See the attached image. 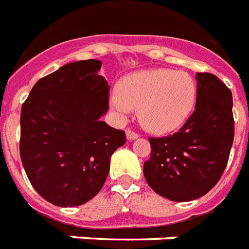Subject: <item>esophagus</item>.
<instances>
[{
  "label": "esophagus",
  "instance_id": "esophagus-1",
  "mask_svg": "<svg viewBox=\"0 0 249 249\" xmlns=\"http://www.w3.org/2000/svg\"><path fill=\"white\" fill-rule=\"evenodd\" d=\"M139 135L137 134V133H134L131 129H128V130H126V138H128V141H134V139H137Z\"/></svg>",
  "mask_w": 249,
  "mask_h": 249
}]
</instances>
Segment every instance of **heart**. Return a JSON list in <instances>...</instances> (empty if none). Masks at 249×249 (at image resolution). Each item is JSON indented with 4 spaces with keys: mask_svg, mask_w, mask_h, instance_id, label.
<instances>
[{
    "mask_svg": "<svg viewBox=\"0 0 249 249\" xmlns=\"http://www.w3.org/2000/svg\"><path fill=\"white\" fill-rule=\"evenodd\" d=\"M197 98L195 79L185 71L147 69L124 76L110 106L125 119L138 108L139 123L148 131L163 134L177 130L189 119Z\"/></svg>",
    "mask_w": 249,
    "mask_h": 249,
    "instance_id": "1",
    "label": "heart"
}]
</instances>
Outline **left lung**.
Here are the masks:
<instances>
[{
  "label": "left lung",
  "instance_id": "8db88e82",
  "mask_svg": "<svg viewBox=\"0 0 249 249\" xmlns=\"http://www.w3.org/2000/svg\"><path fill=\"white\" fill-rule=\"evenodd\" d=\"M196 79L195 112L173 135L149 138L151 157L143 166L149 187L175 202L193 201L211 191L233 145L231 92L210 72H197Z\"/></svg>",
  "mask_w": 249,
  "mask_h": 249
}]
</instances>
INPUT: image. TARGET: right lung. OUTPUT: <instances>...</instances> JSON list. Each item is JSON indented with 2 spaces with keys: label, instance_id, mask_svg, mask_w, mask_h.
Listing matches in <instances>:
<instances>
[{
  "label": "right lung",
  "instance_id": "obj_1",
  "mask_svg": "<svg viewBox=\"0 0 249 249\" xmlns=\"http://www.w3.org/2000/svg\"><path fill=\"white\" fill-rule=\"evenodd\" d=\"M100 60L70 62L39 79L20 115V157L33 188L50 203L74 207L104 187L125 133L101 118L108 110Z\"/></svg>",
  "mask_w": 249,
  "mask_h": 249
}]
</instances>
